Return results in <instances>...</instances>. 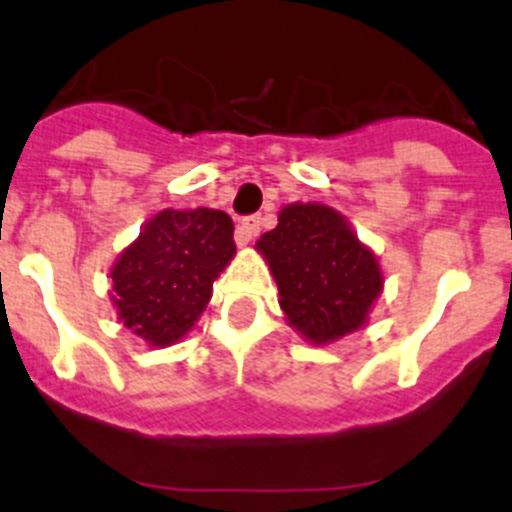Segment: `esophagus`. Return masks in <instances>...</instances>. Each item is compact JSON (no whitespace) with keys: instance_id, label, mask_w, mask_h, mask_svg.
Segmentation results:
<instances>
[{"instance_id":"obj_1","label":"esophagus","mask_w":512,"mask_h":512,"mask_svg":"<svg viewBox=\"0 0 512 512\" xmlns=\"http://www.w3.org/2000/svg\"><path fill=\"white\" fill-rule=\"evenodd\" d=\"M258 234H261V216H246V219H241L239 229H236V241L246 246Z\"/></svg>"}]
</instances>
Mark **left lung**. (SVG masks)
Masks as SVG:
<instances>
[{"mask_svg":"<svg viewBox=\"0 0 512 512\" xmlns=\"http://www.w3.org/2000/svg\"><path fill=\"white\" fill-rule=\"evenodd\" d=\"M256 249L276 278L288 326L316 346L358 331L383 291L376 254L326 204L283 206Z\"/></svg>","mask_w":512,"mask_h":512,"instance_id":"1","label":"left lung"}]
</instances>
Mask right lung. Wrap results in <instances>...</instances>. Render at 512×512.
I'll return each instance as SVG.
<instances>
[{"mask_svg": "<svg viewBox=\"0 0 512 512\" xmlns=\"http://www.w3.org/2000/svg\"><path fill=\"white\" fill-rule=\"evenodd\" d=\"M234 254V221L224 211H159L111 266L119 321L149 346H174L199 321Z\"/></svg>", "mask_w": 512, "mask_h": 512, "instance_id": "1", "label": "right lung"}]
</instances>
